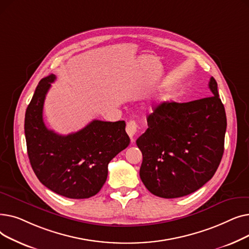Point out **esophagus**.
I'll list each match as a JSON object with an SVG mask.
<instances>
[{"instance_id":"34e87169","label":"esophagus","mask_w":249,"mask_h":249,"mask_svg":"<svg viewBox=\"0 0 249 249\" xmlns=\"http://www.w3.org/2000/svg\"><path fill=\"white\" fill-rule=\"evenodd\" d=\"M136 131H137V123L134 120L129 121L126 125V132L132 140H133V137H134Z\"/></svg>"}]
</instances>
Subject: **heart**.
Wrapping results in <instances>:
<instances>
[{"mask_svg":"<svg viewBox=\"0 0 249 249\" xmlns=\"http://www.w3.org/2000/svg\"><path fill=\"white\" fill-rule=\"evenodd\" d=\"M174 96L173 94L171 93V91H163V93H161L160 95H159V97L156 98V102H158V104L160 105H165L167 103L171 102L173 100Z\"/></svg>","mask_w":249,"mask_h":249,"instance_id":"1","label":"heart"}]
</instances>
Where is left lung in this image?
Returning <instances> with one entry per match:
<instances>
[{"mask_svg":"<svg viewBox=\"0 0 249 249\" xmlns=\"http://www.w3.org/2000/svg\"><path fill=\"white\" fill-rule=\"evenodd\" d=\"M211 97L159 105L137 140L142 152L140 178L160 198L190 195L210 180L224 152L226 113L214 77Z\"/></svg>","mask_w":249,"mask_h":249,"instance_id":"8db88e82","label":"left lung"}]
</instances>
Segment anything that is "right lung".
I'll return each instance as SVG.
<instances>
[{"label": "right lung", "instance_id": "right-lung-1", "mask_svg": "<svg viewBox=\"0 0 249 249\" xmlns=\"http://www.w3.org/2000/svg\"><path fill=\"white\" fill-rule=\"evenodd\" d=\"M55 78L50 74L39 82L26 110L28 158L38 179L52 192L70 199L90 198L106 181L109 162L129 145L126 124L93 120L69 135L49 130L43 121V105Z\"/></svg>", "mask_w": 249, "mask_h": 249}]
</instances>
